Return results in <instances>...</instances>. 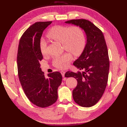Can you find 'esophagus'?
<instances>
[{
    "instance_id": "1",
    "label": "esophagus",
    "mask_w": 127,
    "mask_h": 127,
    "mask_svg": "<svg viewBox=\"0 0 127 127\" xmlns=\"http://www.w3.org/2000/svg\"><path fill=\"white\" fill-rule=\"evenodd\" d=\"M61 74H62V76H63V77H64V75H65V71H63V70H62V71H61Z\"/></svg>"
}]
</instances>
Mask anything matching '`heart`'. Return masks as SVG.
<instances>
[{"mask_svg": "<svg viewBox=\"0 0 127 127\" xmlns=\"http://www.w3.org/2000/svg\"><path fill=\"white\" fill-rule=\"evenodd\" d=\"M46 37L55 41L62 43L63 48L69 52L57 56L53 59V64L59 69L67 67L72 59L71 53L75 56L80 55L86 45V38L83 29L78 25H56L50 29L46 33ZM42 55L46 53V43L41 40L39 45ZM70 53H69V52Z\"/></svg>", "mask_w": 127, "mask_h": 127, "instance_id": "b5f03b06", "label": "heart"}]
</instances>
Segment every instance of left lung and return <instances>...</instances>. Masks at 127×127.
<instances>
[{
	"label": "left lung",
	"mask_w": 127,
	"mask_h": 127,
	"mask_svg": "<svg viewBox=\"0 0 127 127\" xmlns=\"http://www.w3.org/2000/svg\"><path fill=\"white\" fill-rule=\"evenodd\" d=\"M78 25L84 30L87 43L73 65L83 72H66L65 77H74L77 85L73 90L74 101L81 106H94L101 98L106 89L109 71L107 45L102 31L90 21L78 19L65 22Z\"/></svg>",
	"instance_id": "left-lung-1"
}]
</instances>
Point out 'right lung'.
<instances>
[{"mask_svg":"<svg viewBox=\"0 0 127 127\" xmlns=\"http://www.w3.org/2000/svg\"><path fill=\"white\" fill-rule=\"evenodd\" d=\"M51 22H36L28 28L21 36L17 54L18 74L22 89L30 101L40 107H48L57 101L58 88L62 81L60 72L49 73L46 78L40 67L39 62L43 59L40 39Z\"/></svg>","mask_w":127,"mask_h":127,"instance_id":"right-lung-1","label":"right lung"}]
</instances>
